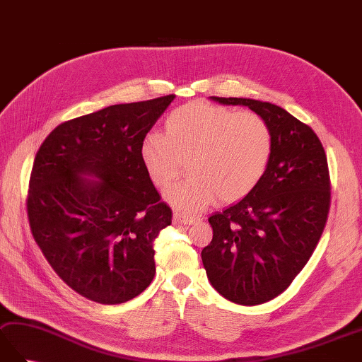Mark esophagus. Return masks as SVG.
Returning <instances> with one entry per match:
<instances>
[{
	"label": "esophagus",
	"mask_w": 362,
	"mask_h": 362,
	"mask_svg": "<svg viewBox=\"0 0 362 362\" xmlns=\"http://www.w3.org/2000/svg\"><path fill=\"white\" fill-rule=\"evenodd\" d=\"M197 221H200L199 217L183 214V213H174V216H173V222L177 223V225H191V223H194Z\"/></svg>",
	"instance_id": "34e87169"
}]
</instances>
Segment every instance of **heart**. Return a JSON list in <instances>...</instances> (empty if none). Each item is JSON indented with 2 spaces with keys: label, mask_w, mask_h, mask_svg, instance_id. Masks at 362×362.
<instances>
[{
  "label": "heart",
  "mask_w": 362,
  "mask_h": 362,
  "mask_svg": "<svg viewBox=\"0 0 362 362\" xmlns=\"http://www.w3.org/2000/svg\"><path fill=\"white\" fill-rule=\"evenodd\" d=\"M273 134L264 117L205 102L183 105L166 117L165 134L140 143L143 168L156 187L168 188L187 162L189 177L166 192L180 211L199 213L219 197L236 202L253 191L270 163Z\"/></svg>",
  "instance_id": "b5f03b06"
}]
</instances>
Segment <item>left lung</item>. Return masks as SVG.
Listing matches in <instances>:
<instances>
[{"instance_id": "8db88e82", "label": "left lung", "mask_w": 362, "mask_h": 362, "mask_svg": "<svg viewBox=\"0 0 362 362\" xmlns=\"http://www.w3.org/2000/svg\"><path fill=\"white\" fill-rule=\"evenodd\" d=\"M211 98L248 106L264 117L273 151L257 187L208 219L213 240L202 250V262L225 299L239 305L265 304L290 287L321 239L330 209L327 156L315 131L281 106Z\"/></svg>"}]
</instances>
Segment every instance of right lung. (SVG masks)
<instances>
[{
    "label": "right lung",
    "instance_id": "1",
    "mask_svg": "<svg viewBox=\"0 0 362 362\" xmlns=\"http://www.w3.org/2000/svg\"><path fill=\"white\" fill-rule=\"evenodd\" d=\"M173 100L114 105L63 122L33 160L32 236L54 272L89 300L123 304L154 279V242L173 211L143 168L140 143Z\"/></svg>",
    "mask_w": 362,
    "mask_h": 362
}]
</instances>
